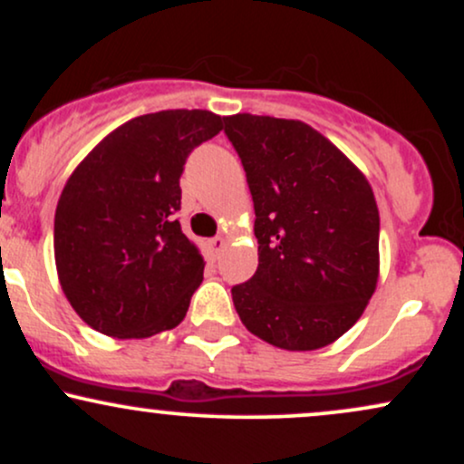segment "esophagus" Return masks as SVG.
<instances>
[{
    "instance_id": "esophagus-1",
    "label": "esophagus",
    "mask_w": 464,
    "mask_h": 464,
    "mask_svg": "<svg viewBox=\"0 0 464 464\" xmlns=\"http://www.w3.org/2000/svg\"><path fill=\"white\" fill-rule=\"evenodd\" d=\"M207 246H209L211 257L218 259L222 255V250H225L227 242H225V237H214V239H209V242H207Z\"/></svg>"
}]
</instances>
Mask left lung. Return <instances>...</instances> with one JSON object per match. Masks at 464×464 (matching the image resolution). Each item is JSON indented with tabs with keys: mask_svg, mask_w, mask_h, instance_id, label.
<instances>
[{
	"mask_svg": "<svg viewBox=\"0 0 464 464\" xmlns=\"http://www.w3.org/2000/svg\"><path fill=\"white\" fill-rule=\"evenodd\" d=\"M225 135L255 207L259 266L231 287L250 334L287 351L332 344L353 327L380 273V211L369 180L296 120L237 113Z\"/></svg>",
	"mask_w": 464,
	"mask_h": 464,
	"instance_id": "left-lung-1",
	"label": "left lung"
}]
</instances>
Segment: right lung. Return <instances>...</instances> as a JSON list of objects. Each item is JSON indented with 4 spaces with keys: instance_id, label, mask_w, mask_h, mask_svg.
<instances>
[{
    "instance_id": "obj_1",
    "label": "right lung",
    "mask_w": 464,
    "mask_h": 464,
    "mask_svg": "<svg viewBox=\"0 0 464 464\" xmlns=\"http://www.w3.org/2000/svg\"><path fill=\"white\" fill-rule=\"evenodd\" d=\"M222 121L200 109L140 115L69 177L54 216L56 270L95 332L150 338L185 318L205 262L177 220L180 174Z\"/></svg>"
}]
</instances>
